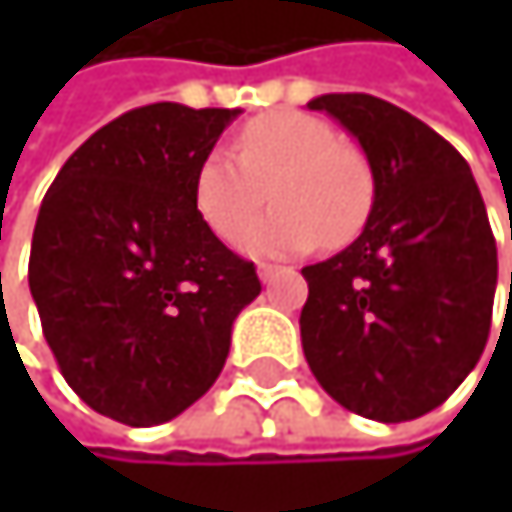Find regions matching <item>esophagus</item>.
<instances>
[{
	"label": "esophagus",
	"instance_id": "esophagus-1",
	"mask_svg": "<svg viewBox=\"0 0 512 512\" xmlns=\"http://www.w3.org/2000/svg\"><path fill=\"white\" fill-rule=\"evenodd\" d=\"M279 273H282V267H276V264H261V267H258V276H261L264 285H270Z\"/></svg>",
	"mask_w": 512,
	"mask_h": 512
}]
</instances>
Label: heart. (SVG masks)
I'll use <instances>...</instances> for the list:
<instances>
[{
	"mask_svg": "<svg viewBox=\"0 0 512 512\" xmlns=\"http://www.w3.org/2000/svg\"><path fill=\"white\" fill-rule=\"evenodd\" d=\"M233 155L211 153L193 178V205L221 242H236L270 195L277 208L239 240L258 258H291L353 242L375 208V174L325 119L276 110L239 128Z\"/></svg>",
	"mask_w": 512,
	"mask_h": 512,
	"instance_id": "1",
	"label": "heart"
}]
</instances>
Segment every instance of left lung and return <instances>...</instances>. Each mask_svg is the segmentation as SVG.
I'll return each mask as SVG.
<instances>
[{
  "label": "left lung",
  "mask_w": 512,
  "mask_h": 512,
  "mask_svg": "<svg viewBox=\"0 0 512 512\" xmlns=\"http://www.w3.org/2000/svg\"><path fill=\"white\" fill-rule=\"evenodd\" d=\"M307 107L359 141L375 208L353 245L301 270L304 356L356 415L421 418L461 387L491 331L498 248L485 202L467 159L411 113L371 94H322Z\"/></svg>",
  "instance_id": "left-lung-1"
}]
</instances>
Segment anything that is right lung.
<instances>
[{
  "label": "right lung",
  "mask_w": 512,
  "mask_h": 512,
  "mask_svg": "<svg viewBox=\"0 0 512 512\" xmlns=\"http://www.w3.org/2000/svg\"><path fill=\"white\" fill-rule=\"evenodd\" d=\"M239 110L137 107L94 131L48 187L30 248L42 334L76 396L153 427L218 381L254 264L193 205L199 162Z\"/></svg>",
  "instance_id": "add662e5"
}]
</instances>
